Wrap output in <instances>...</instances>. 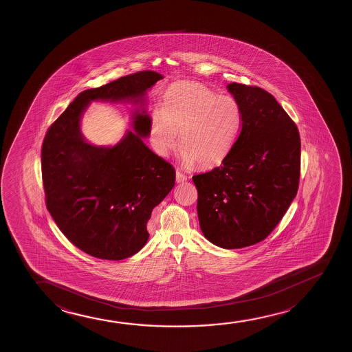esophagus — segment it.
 <instances>
[{"label": "esophagus", "instance_id": "34e87169", "mask_svg": "<svg viewBox=\"0 0 352 352\" xmlns=\"http://www.w3.org/2000/svg\"><path fill=\"white\" fill-rule=\"evenodd\" d=\"M175 179H177V183H184V182L188 180V177H186L185 174L182 173V172L177 170V177H175Z\"/></svg>", "mask_w": 352, "mask_h": 352}]
</instances>
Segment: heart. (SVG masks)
<instances>
[{
    "instance_id": "obj_1",
    "label": "heart",
    "mask_w": 352,
    "mask_h": 352,
    "mask_svg": "<svg viewBox=\"0 0 352 352\" xmlns=\"http://www.w3.org/2000/svg\"><path fill=\"white\" fill-rule=\"evenodd\" d=\"M243 111L239 102L217 95L196 82H179L164 94L161 108L153 111L149 133L155 151L167 156L182 145L178 157L185 167L208 168L221 164L241 133Z\"/></svg>"
}]
</instances>
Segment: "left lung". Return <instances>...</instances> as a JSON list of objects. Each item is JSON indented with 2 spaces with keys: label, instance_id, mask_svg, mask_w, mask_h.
<instances>
[{
  "label": "left lung",
  "instance_id": "left-lung-1",
  "mask_svg": "<svg viewBox=\"0 0 352 352\" xmlns=\"http://www.w3.org/2000/svg\"><path fill=\"white\" fill-rule=\"evenodd\" d=\"M243 125L221 166L193 175L203 234L222 249L254 245L283 219L298 190L297 126L270 92L232 82Z\"/></svg>",
  "mask_w": 352,
  "mask_h": 352
}]
</instances>
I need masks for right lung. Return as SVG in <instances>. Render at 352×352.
<instances>
[{
	"instance_id": "add662e5",
	"label": "right lung",
	"mask_w": 352,
	"mask_h": 352,
	"mask_svg": "<svg viewBox=\"0 0 352 352\" xmlns=\"http://www.w3.org/2000/svg\"><path fill=\"white\" fill-rule=\"evenodd\" d=\"M162 78L143 71L80 92L44 137L49 212L68 241L96 258L119 261L137 254L149 239L153 209L175 184L173 166L143 142L150 135L146 91ZM94 100L132 102L135 132L127 131L113 147L89 144L80 120Z\"/></svg>"
}]
</instances>
